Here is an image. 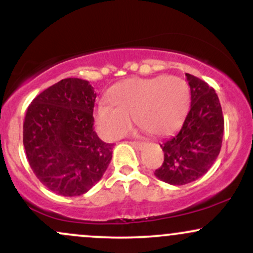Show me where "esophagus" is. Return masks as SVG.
Instances as JSON below:
<instances>
[{
	"label": "esophagus",
	"mask_w": 253,
	"mask_h": 253,
	"mask_svg": "<svg viewBox=\"0 0 253 253\" xmlns=\"http://www.w3.org/2000/svg\"><path fill=\"white\" fill-rule=\"evenodd\" d=\"M130 145H132L133 147H134L135 150H143L145 147V143H139V141H130Z\"/></svg>",
	"instance_id": "esophagus-1"
}]
</instances>
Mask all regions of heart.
I'll return each instance as SVG.
<instances>
[{
    "instance_id": "1",
    "label": "heart",
    "mask_w": 253,
    "mask_h": 253,
    "mask_svg": "<svg viewBox=\"0 0 253 253\" xmlns=\"http://www.w3.org/2000/svg\"><path fill=\"white\" fill-rule=\"evenodd\" d=\"M112 103L100 104L96 124L107 139L123 136L132 125V118L152 135L175 130L187 115L190 104L188 83L177 76L130 78L109 90Z\"/></svg>"
}]
</instances>
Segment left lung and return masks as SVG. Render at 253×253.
<instances>
[{
    "label": "left lung",
    "mask_w": 253,
    "mask_h": 253,
    "mask_svg": "<svg viewBox=\"0 0 253 253\" xmlns=\"http://www.w3.org/2000/svg\"><path fill=\"white\" fill-rule=\"evenodd\" d=\"M190 86V110L175 134L161 145L164 162L155 171L172 185L196 181L211 169L221 150L223 117L215 90L205 81L185 74Z\"/></svg>",
    "instance_id": "obj_1"
}]
</instances>
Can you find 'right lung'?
Listing matches in <instances>:
<instances>
[{"mask_svg": "<svg viewBox=\"0 0 253 253\" xmlns=\"http://www.w3.org/2000/svg\"><path fill=\"white\" fill-rule=\"evenodd\" d=\"M96 92L88 81L65 78L32 101L24 146L34 175L58 195L80 196L102 178L113 144L94 130Z\"/></svg>", "mask_w": 253, "mask_h": 253, "instance_id": "right-lung-1", "label": "right lung"}]
</instances>
